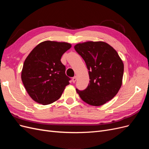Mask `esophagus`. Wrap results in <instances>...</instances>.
Masks as SVG:
<instances>
[{
	"mask_svg": "<svg viewBox=\"0 0 149 149\" xmlns=\"http://www.w3.org/2000/svg\"><path fill=\"white\" fill-rule=\"evenodd\" d=\"M76 79H77V76H74V77L73 78V79H72V81H73V83H75L76 82Z\"/></svg>",
	"mask_w": 149,
	"mask_h": 149,
	"instance_id": "34e87169",
	"label": "esophagus"
}]
</instances>
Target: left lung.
<instances>
[{
	"mask_svg": "<svg viewBox=\"0 0 149 149\" xmlns=\"http://www.w3.org/2000/svg\"><path fill=\"white\" fill-rule=\"evenodd\" d=\"M75 50L84 60L89 83L83 91L76 89L81 99L89 105L100 106L111 100L123 83L124 63L118 52L104 42L76 44Z\"/></svg>",
	"mask_w": 149,
	"mask_h": 149,
	"instance_id": "obj_1",
	"label": "left lung"
}]
</instances>
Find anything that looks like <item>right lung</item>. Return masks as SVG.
I'll return each instance as SVG.
<instances>
[{
	"instance_id": "add662e5",
	"label": "right lung",
	"mask_w": 149,
	"mask_h": 149,
	"mask_svg": "<svg viewBox=\"0 0 149 149\" xmlns=\"http://www.w3.org/2000/svg\"><path fill=\"white\" fill-rule=\"evenodd\" d=\"M71 47L69 43L47 40L37 45L26 58L21 78L33 101L47 105L61 97L70 80L61 58Z\"/></svg>"
}]
</instances>
